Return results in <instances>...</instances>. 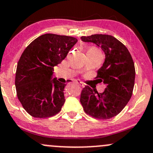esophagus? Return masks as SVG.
<instances>
[{
    "instance_id": "1",
    "label": "esophagus",
    "mask_w": 153,
    "mask_h": 153,
    "mask_svg": "<svg viewBox=\"0 0 153 153\" xmlns=\"http://www.w3.org/2000/svg\"><path fill=\"white\" fill-rule=\"evenodd\" d=\"M76 83H78V84H79L80 86H81V87H84V84H83V83H82V82L79 81H76Z\"/></svg>"
}]
</instances>
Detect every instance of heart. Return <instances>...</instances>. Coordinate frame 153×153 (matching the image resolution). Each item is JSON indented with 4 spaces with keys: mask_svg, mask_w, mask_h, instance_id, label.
Returning <instances> with one entry per match:
<instances>
[{
    "mask_svg": "<svg viewBox=\"0 0 153 153\" xmlns=\"http://www.w3.org/2000/svg\"><path fill=\"white\" fill-rule=\"evenodd\" d=\"M94 51V52H100V51L97 48H94V47L90 48L89 49V51Z\"/></svg>",
    "mask_w": 153,
    "mask_h": 153,
    "instance_id": "b5f03b06",
    "label": "heart"
}]
</instances>
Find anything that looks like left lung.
<instances>
[{
    "mask_svg": "<svg viewBox=\"0 0 153 153\" xmlns=\"http://www.w3.org/2000/svg\"><path fill=\"white\" fill-rule=\"evenodd\" d=\"M81 39L94 43L105 53V62L95 78L106 87L103 92L98 93L86 86L81 91L80 101L88 115L108 120L120 114L131 98L136 75L134 62L128 48L111 35L93 34Z\"/></svg>",
    "mask_w": 153,
    "mask_h": 153,
    "instance_id": "1",
    "label": "left lung"
}]
</instances>
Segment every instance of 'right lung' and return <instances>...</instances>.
I'll use <instances>...</instances> for the list:
<instances>
[{
  "label": "right lung",
  "mask_w": 153,
  "mask_h": 153,
  "mask_svg": "<svg viewBox=\"0 0 153 153\" xmlns=\"http://www.w3.org/2000/svg\"><path fill=\"white\" fill-rule=\"evenodd\" d=\"M77 42L72 36L45 33L23 51L17 63L15 86L18 100L30 116L48 118L62 110L66 84L51 78L53 67L65 59Z\"/></svg>",
  "instance_id": "add662e5"
}]
</instances>
